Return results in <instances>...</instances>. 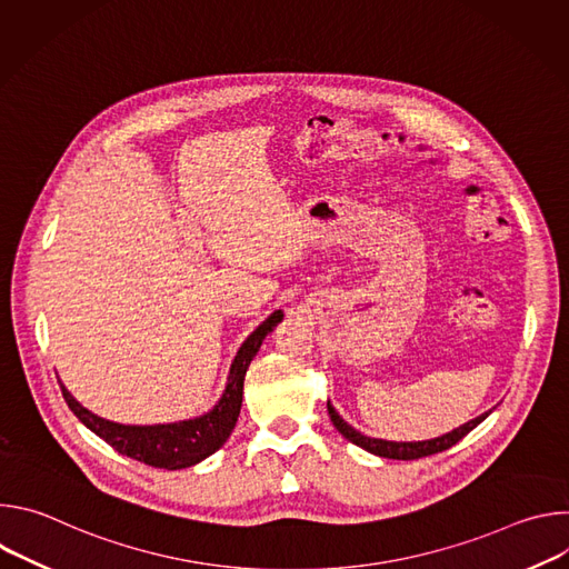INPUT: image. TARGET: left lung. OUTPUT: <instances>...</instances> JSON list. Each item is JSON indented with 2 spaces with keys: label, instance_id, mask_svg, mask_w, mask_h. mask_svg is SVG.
<instances>
[{
  "label": "left lung",
  "instance_id": "8db88e82",
  "mask_svg": "<svg viewBox=\"0 0 569 569\" xmlns=\"http://www.w3.org/2000/svg\"><path fill=\"white\" fill-rule=\"evenodd\" d=\"M327 408H329V417H331L336 430H338L345 439H349L351 443L365 448V450L371 452V455H378V457H385V459H405V461H408V459H421V457L437 455V452H443V450L452 448L457 441H461L470 430H475L486 417L491 415V412H483L481 417H477V419H472V421L459 426L457 430H452V432H448V435H443V437H437V439H428V441H385V439L365 437V435H360L356 428H351V426L336 412L331 400L327 402Z\"/></svg>",
  "mask_w": 569,
  "mask_h": 569
}]
</instances>
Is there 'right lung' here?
<instances>
[{
  "instance_id": "obj_1",
  "label": "right lung",
  "mask_w": 569,
  "mask_h": 569,
  "mask_svg": "<svg viewBox=\"0 0 569 569\" xmlns=\"http://www.w3.org/2000/svg\"><path fill=\"white\" fill-rule=\"evenodd\" d=\"M281 319H283V312L274 310L263 323H259V329L238 349L227 376V387L220 400L216 402V408L189 421L161 423V426H121L92 415L67 391V387L60 380L58 382L69 410L78 417V421L88 426L97 437L110 443L117 452L154 468H167V470L189 468L200 463L209 455H213L229 439L240 415L242 382H246L248 367L259 353L266 336Z\"/></svg>"
}]
</instances>
